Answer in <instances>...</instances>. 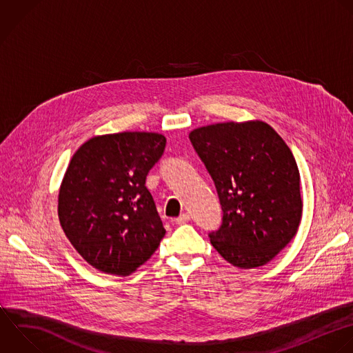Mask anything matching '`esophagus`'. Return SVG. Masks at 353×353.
Here are the masks:
<instances>
[{
  "mask_svg": "<svg viewBox=\"0 0 353 353\" xmlns=\"http://www.w3.org/2000/svg\"><path fill=\"white\" fill-rule=\"evenodd\" d=\"M174 221H175L176 225H182V223H186V222L190 221V215H189V214H182V215H179L178 218H175Z\"/></svg>",
  "mask_w": 353,
  "mask_h": 353,
  "instance_id": "esophagus-1",
  "label": "esophagus"
}]
</instances>
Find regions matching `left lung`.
Masks as SVG:
<instances>
[{"mask_svg":"<svg viewBox=\"0 0 353 353\" xmlns=\"http://www.w3.org/2000/svg\"><path fill=\"white\" fill-rule=\"evenodd\" d=\"M222 205L212 247L240 269L270 262L302 218L299 171L283 138L265 121H228L190 131Z\"/></svg>","mask_w":353,"mask_h":353,"instance_id":"1","label":"left lung"}]
</instances>
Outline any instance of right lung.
<instances>
[{"label": "right lung", "mask_w": 353, "mask_h": 353, "mask_svg": "<svg viewBox=\"0 0 353 353\" xmlns=\"http://www.w3.org/2000/svg\"><path fill=\"white\" fill-rule=\"evenodd\" d=\"M165 137L125 131L98 135L73 154L58 194L61 226L95 269L128 276L157 250L165 234L146 175Z\"/></svg>", "instance_id": "obj_1"}]
</instances>
